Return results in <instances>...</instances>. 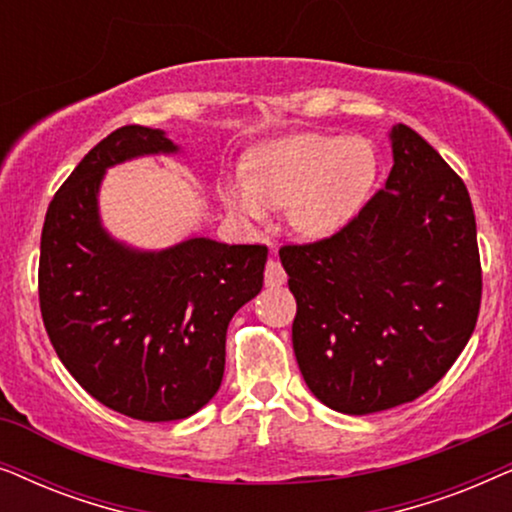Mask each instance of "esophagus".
Returning <instances> with one entry per match:
<instances>
[{
    "mask_svg": "<svg viewBox=\"0 0 512 512\" xmlns=\"http://www.w3.org/2000/svg\"><path fill=\"white\" fill-rule=\"evenodd\" d=\"M286 282V272L277 261L265 263V286H282Z\"/></svg>",
    "mask_w": 512,
    "mask_h": 512,
    "instance_id": "34e87169",
    "label": "esophagus"
}]
</instances>
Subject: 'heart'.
<instances>
[{
    "mask_svg": "<svg viewBox=\"0 0 512 512\" xmlns=\"http://www.w3.org/2000/svg\"><path fill=\"white\" fill-rule=\"evenodd\" d=\"M377 156L363 137L298 132L261 146L244 163V179L223 186L230 212L261 221L265 205L286 209L303 237L338 230L375 184Z\"/></svg>",
    "mask_w": 512,
    "mask_h": 512,
    "instance_id": "1",
    "label": "heart"
}]
</instances>
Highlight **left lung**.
Wrapping results in <instances>:
<instances>
[{
    "mask_svg": "<svg viewBox=\"0 0 512 512\" xmlns=\"http://www.w3.org/2000/svg\"><path fill=\"white\" fill-rule=\"evenodd\" d=\"M387 184L345 226L284 244L291 340L305 384L331 410L415 401L457 361L482 298L466 184L408 125L391 130Z\"/></svg>",
    "mask_w": 512,
    "mask_h": 512,
    "instance_id": "left-lung-1",
    "label": "left lung"
}]
</instances>
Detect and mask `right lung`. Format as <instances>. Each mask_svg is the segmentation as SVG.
Segmentation results:
<instances>
[{
  "instance_id": "1",
  "label": "right lung",
  "mask_w": 512,
  "mask_h": 512,
  "mask_svg": "<svg viewBox=\"0 0 512 512\" xmlns=\"http://www.w3.org/2000/svg\"><path fill=\"white\" fill-rule=\"evenodd\" d=\"M177 151L123 125L95 144L48 205L39 307L55 354L107 408L142 422L191 417L221 387L233 314L263 289L265 244L193 237L160 254L111 240L97 216L107 167Z\"/></svg>"
}]
</instances>
